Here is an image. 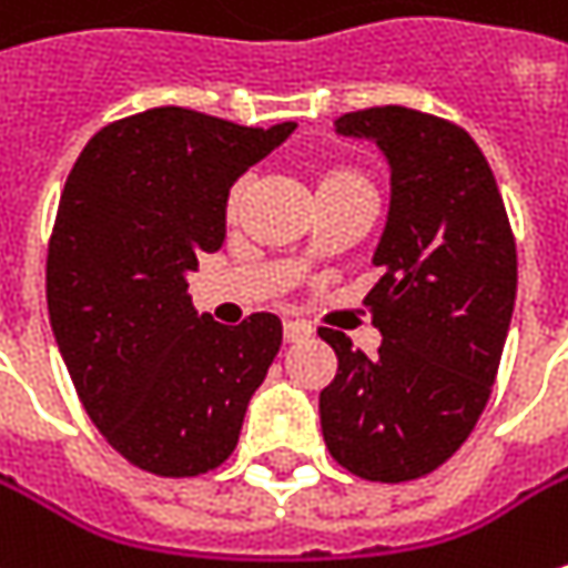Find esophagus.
Here are the masks:
<instances>
[{
	"mask_svg": "<svg viewBox=\"0 0 568 568\" xmlns=\"http://www.w3.org/2000/svg\"><path fill=\"white\" fill-rule=\"evenodd\" d=\"M311 327L308 324H302V321H285L283 324V339L285 343H302V339H308Z\"/></svg>",
	"mask_w": 568,
	"mask_h": 568,
	"instance_id": "esophagus-1",
	"label": "esophagus"
}]
</instances>
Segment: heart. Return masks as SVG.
Returning <instances> with one entry per match:
<instances>
[{"instance_id":"heart-1","label":"heart","mask_w":568,"mask_h":568,"mask_svg":"<svg viewBox=\"0 0 568 568\" xmlns=\"http://www.w3.org/2000/svg\"><path fill=\"white\" fill-rule=\"evenodd\" d=\"M343 181H362V174L349 171V168H333V171H327V178L321 181V186L343 184ZM244 190H247V181H237V184L232 186V196H229V210H237V203L244 200Z\"/></svg>"}]
</instances>
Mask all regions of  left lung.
Instances as JSON below:
<instances>
[{
  "instance_id": "1",
  "label": "left lung",
  "mask_w": 568,
  "mask_h": 568,
  "mask_svg": "<svg viewBox=\"0 0 568 568\" xmlns=\"http://www.w3.org/2000/svg\"><path fill=\"white\" fill-rule=\"evenodd\" d=\"M390 164V206L365 295L382 331L378 356L321 331L336 378L321 390V432L339 467L362 480L432 474L474 432L506 346L518 254L489 161L460 126L409 108L336 120Z\"/></svg>"
}]
</instances>
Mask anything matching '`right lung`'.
Listing matches in <instances>:
<instances>
[{
  "label": "right lung",
  "mask_w": 568,
  "mask_h": 568,
  "mask_svg": "<svg viewBox=\"0 0 568 568\" xmlns=\"http://www.w3.org/2000/svg\"><path fill=\"white\" fill-rule=\"evenodd\" d=\"M155 108L82 149L47 254V308L91 423L130 464L196 477L235 452L280 353L276 314L222 327L196 314L186 273L225 237L235 181L292 136Z\"/></svg>",
  "instance_id": "1"
}]
</instances>
